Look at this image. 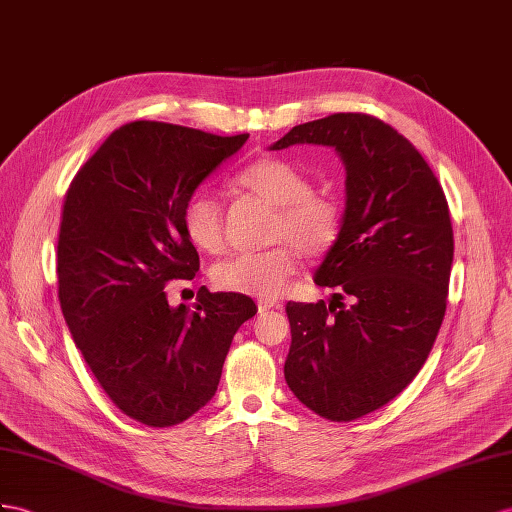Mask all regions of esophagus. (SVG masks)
<instances>
[{"label": "esophagus", "instance_id": "1", "mask_svg": "<svg viewBox=\"0 0 512 512\" xmlns=\"http://www.w3.org/2000/svg\"><path fill=\"white\" fill-rule=\"evenodd\" d=\"M272 307H277V300H270V298H261V300H257V309H259V313H264V311H268V309H272Z\"/></svg>", "mask_w": 512, "mask_h": 512}]
</instances>
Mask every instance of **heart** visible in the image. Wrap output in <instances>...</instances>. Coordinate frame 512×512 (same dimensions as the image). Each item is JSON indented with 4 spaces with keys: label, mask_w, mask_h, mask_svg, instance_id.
<instances>
[{
    "label": "heart",
    "mask_w": 512,
    "mask_h": 512,
    "mask_svg": "<svg viewBox=\"0 0 512 512\" xmlns=\"http://www.w3.org/2000/svg\"><path fill=\"white\" fill-rule=\"evenodd\" d=\"M235 183L257 199L277 207L270 225V240L281 242L266 251L233 255L214 268L212 281L218 290L277 298L294 277L298 251L318 257L333 246L342 214L333 196L311 190V179L303 168L285 157H261L246 164L235 175ZM181 227L192 246L203 253H220L222 214L212 192L196 190L181 209ZM291 244L287 245L286 242Z\"/></svg>",
    "instance_id": "1"
}]
</instances>
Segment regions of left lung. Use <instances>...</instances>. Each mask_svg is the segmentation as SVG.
I'll use <instances>...</instances> for the list:
<instances>
[{"mask_svg":"<svg viewBox=\"0 0 512 512\" xmlns=\"http://www.w3.org/2000/svg\"><path fill=\"white\" fill-rule=\"evenodd\" d=\"M292 144L337 151L346 207L313 272L316 285L339 294L329 305L287 303L283 372L307 409L352 422L396 398L435 344L454 259L450 209L422 153L374 116L339 112L296 125L270 151Z\"/></svg>","mask_w":512,"mask_h":512,"instance_id":"left-lung-1","label":"left lung"}]
</instances>
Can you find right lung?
<instances>
[{
	"label": "right lung",
	"instance_id": "right-lung-1",
	"mask_svg": "<svg viewBox=\"0 0 512 512\" xmlns=\"http://www.w3.org/2000/svg\"><path fill=\"white\" fill-rule=\"evenodd\" d=\"M248 134L214 136L136 121L112 131L64 196L58 296L77 348L103 391L136 422H186L214 398L233 335L253 298L199 290L170 307L164 285L192 281L199 253L181 227L188 196Z\"/></svg>",
	"mask_w": 512,
	"mask_h": 512
}]
</instances>
